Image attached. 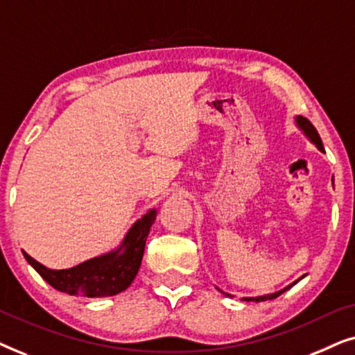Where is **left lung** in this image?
Wrapping results in <instances>:
<instances>
[{"mask_svg":"<svg viewBox=\"0 0 355 355\" xmlns=\"http://www.w3.org/2000/svg\"><path fill=\"white\" fill-rule=\"evenodd\" d=\"M295 125H297V128L302 130L304 132V135L305 137H307L310 142H312L315 147H317L320 152H324V148H323V144H322V139H320V135H318V132H317V129L313 128V124L310 123V121L307 119V118H304V116H295ZM302 278H305V275L304 276H300L299 279H295L294 283H291L289 286H286V288H283V289H279V291H276V293H271V294H263V295H257V297H242V300H247V302H261V300H271V299H276L278 297V295H281L283 293H286V291L288 289H291L293 288L294 284H297L300 279ZM220 291V289H218ZM223 293V291H221ZM225 295H227V297H232L231 294H227V293H223Z\"/></svg>","mask_w":355,"mask_h":355,"instance_id":"left-lung-1","label":"left lung"}]
</instances>
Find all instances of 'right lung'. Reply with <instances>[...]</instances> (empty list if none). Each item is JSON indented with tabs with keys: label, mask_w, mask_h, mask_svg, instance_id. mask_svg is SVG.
<instances>
[{
	"label": "right lung",
	"mask_w": 355,
	"mask_h": 355,
	"mask_svg": "<svg viewBox=\"0 0 355 355\" xmlns=\"http://www.w3.org/2000/svg\"><path fill=\"white\" fill-rule=\"evenodd\" d=\"M157 208H150L125 232L118 247L66 270H51L22 250L28 265L53 288L80 297H111L132 284L142 263L150 227L157 220Z\"/></svg>",
	"instance_id": "1"
}]
</instances>
